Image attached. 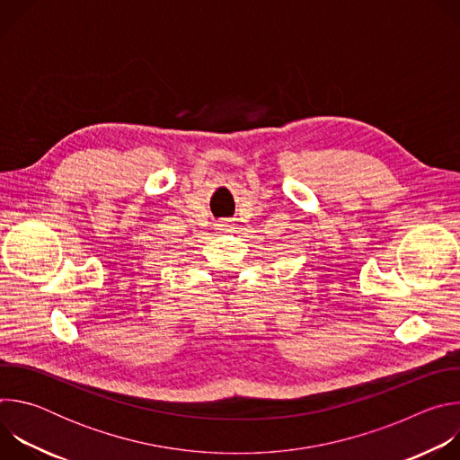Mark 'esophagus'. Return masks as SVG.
<instances>
[{
    "label": "esophagus",
    "instance_id": "34e87169",
    "mask_svg": "<svg viewBox=\"0 0 460 460\" xmlns=\"http://www.w3.org/2000/svg\"><path fill=\"white\" fill-rule=\"evenodd\" d=\"M220 227H222V229H229L231 224H229V222H224V224H220Z\"/></svg>",
    "mask_w": 460,
    "mask_h": 460
}]
</instances>
